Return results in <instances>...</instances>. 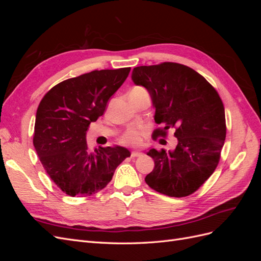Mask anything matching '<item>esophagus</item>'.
I'll list each match as a JSON object with an SVG mask.
<instances>
[{"label": "esophagus", "mask_w": 261, "mask_h": 261, "mask_svg": "<svg viewBox=\"0 0 261 261\" xmlns=\"http://www.w3.org/2000/svg\"><path fill=\"white\" fill-rule=\"evenodd\" d=\"M141 154V152H139V151H133L132 153H130V155H132V158H137V156H140Z\"/></svg>", "instance_id": "esophagus-1"}]
</instances>
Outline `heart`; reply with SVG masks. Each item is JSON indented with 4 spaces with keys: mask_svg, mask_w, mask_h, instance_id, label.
I'll return each instance as SVG.
<instances>
[{
    "mask_svg": "<svg viewBox=\"0 0 261 261\" xmlns=\"http://www.w3.org/2000/svg\"><path fill=\"white\" fill-rule=\"evenodd\" d=\"M146 129L144 127H130L126 129L118 138V141L125 146H138L143 141Z\"/></svg>",
    "mask_w": 261,
    "mask_h": 261,
    "instance_id": "1",
    "label": "heart"
}]
</instances>
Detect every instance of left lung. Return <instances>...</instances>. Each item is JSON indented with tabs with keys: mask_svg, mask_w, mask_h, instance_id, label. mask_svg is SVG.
I'll use <instances>...</instances> for the list:
<instances>
[{
	"mask_svg": "<svg viewBox=\"0 0 261 261\" xmlns=\"http://www.w3.org/2000/svg\"><path fill=\"white\" fill-rule=\"evenodd\" d=\"M132 80L144 86L155 108L153 139L177 138L175 150L150 149L154 169L146 176L149 187L170 197L195 193L218 167L226 136L225 112L218 91L206 78L183 64L163 62L133 69Z\"/></svg>",
	"mask_w": 261,
	"mask_h": 261,
	"instance_id": "1",
	"label": "left lung"
}]
</instances>
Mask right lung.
Masks as SVG:
<instances>
[{
    "instance_id": "1",
    "label": "right lung",
    "mask_w": 261,
    "mask_h": 261,
    "mask_svg": "<svg viewBox=\"0 0 261 261\" xmlns=\"http://www.w3.org/2000/svg\"><path fill=\"white\" fill-rule=\"evenodd\" d=\"M130 67L92 70L55 85L39 103L34 146L45 172L72 197L98 193L111 181L130 152L123 147L90 150L86 132L103 115L108 101L127 78Z\"/></svg>"
}]
</instances>
